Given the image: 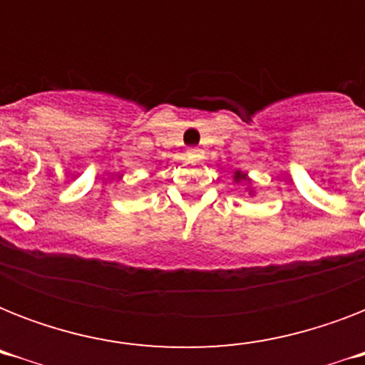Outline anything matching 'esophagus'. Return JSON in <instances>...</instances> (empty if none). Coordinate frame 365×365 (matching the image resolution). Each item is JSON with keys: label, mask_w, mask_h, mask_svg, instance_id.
Segmentation results:
<instances>
[{"label": "esophagus", "mask_w": 365, "mask_h": 365, "mask_svg": "<svg viewBox=\"0 0 365 365\" xmlns=\"http://www.w3.org/2000/svg\"><path fill=\"white\" fill-rule=\"evenodd\" d=\"M187 157H189V159H200V157H202V149L189 148L187 149Z\"/></svg>", "instance_id": "1"}]
</instances>
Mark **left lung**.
<instances>
[{
    "instance_id": "obj_1",
    "label": "left lung",
    "mask_w": 365,
    "mask_h": 365,
    "mask_svg": "<svg viewBox=\"0 0 365 365\" xmlns=\"http://www.w3.org/2000/svg\"><path fill=\"white\" fill-rule=\"evenodd\" d=\"M235 182H250V180L246 178V174H244V172L237 170L235 172Z\"/></svg>"
}]
</instances>
